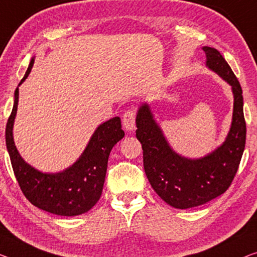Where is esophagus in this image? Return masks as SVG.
I'll return each instance as SVG.
<instances>
[{
  "label": "esophagus",
  "instance_id": "34e87169",
  "mask_svg": "<svg viewBox=\"0 0 257 257\" xmlns=\"http://www.w3.org/2000/svg\"><path fill=\"white\" fill-rule=\"evenodd\" d=\"M135 118H136V113L135 110L133 109L127 110V112L123 114V117H122V124H123V128L127 130V132H133V130L136 128Z\"/></svg>",
  "mask_w": 257,
  "mask_h": 257
}]
</instances>
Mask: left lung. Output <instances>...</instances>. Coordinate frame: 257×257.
<instances>
[{
    "instance_id": "8db88e82",
    "label": "left lung",
    "mask_w": 257,
    "mask_h": 257,
    "mask_svg": "<svg viewBox=\"0 0 257 257\" xmlns=\"http://www.w3.org/2000/svg\"><path fill=\"white\" fill-rule=\"evenodd\" d=\"M206 67L232 87L233 115L223 144L201 158H188L173 150L150 105L140 106L136 116V137L143 149V165L151 187L162 200L175 209L205 204L228 189L238 171L246 144L242 89L231 67L217 49L202 47Z\"/></svg>"
}]
</instances>
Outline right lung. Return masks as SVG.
Returning a JSON list of instances; mask_svg holds the SVG:
<instances>
[{
    "instance_id": "obj_1",
    "label": "right lung",
    "mask_w": 257,
    "mask_h": 257,
    "mask_svg": "<svg viewBox=\"0 0 257 257\" xmlns=\"http://www.w3.org/2000/svg\"><path fill=\"white\" fill-rule=\"evenodd\" d=\"M31 59L21 86L33 67ZM19 90L6 128V144L11 165L25 197L45 211L57 216H78L94 206L101 196L109 153L114 145L124 137L121 118L115 116L99 124L79 158L66 170L57 173H45L25 162L19 155L14 141V123L17 114Z\"/></svg>"
}]
</instances>
